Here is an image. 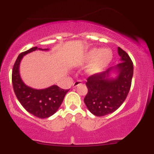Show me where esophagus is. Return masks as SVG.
Segmentation results:
<instances>
[{
  "instance_id": "34e87169",
  "label": "esophagus",
  "mask_w": 154,
  "mask_h": 154,
  "mask_svg": "<svg viewBox=\"0 0 154 154\" xmlns=\"http://www.w3.org/2000/svg\"><path fill=\"white\" fill-rule=\"evenodd\" d=\"M81 82H82V81H80V80L76 81V82H75L73 83V87L74 88H76V87H77V86H78L79 85L81 84Z\"/></svg>"
}]
</instances>
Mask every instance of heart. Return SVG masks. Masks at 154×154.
Wrapping results in <instances>:
<instances>
[{
  "mask_svg": "<svg viewBox=\"0 0 154 154\" xmlns=\"http://www.w3.org/2000/svg\"><path fill=\"white\" fill-rule=\"evenodd\" d=\"M113 59L112 51L110 49L103 48L98 49L92 48L83 55L82 61L88 63L86 72L90 75H94L101 72L109 66Z\"/></svg>",
  "mask_w": 154,
  "mask_h": 154,
  "instance_id": "1",
  "label": "heart"
}]
</instances>
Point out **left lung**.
Listing matches in <instances>:
<instances>
[{"instance_id":"1","label":"left lung","mask_w":154,"mask_h":154,"mask_svg":"<svg viewBox=\"0 0 154 154\" xmlns=\"http://www.w3.org/2000/svg\"><path fill=\"white\" fill-rule=\"evenodd\" d=\"M121 62L106 71L90 77L88 92L84 98L86 106L97 116L111 114L128 96L133 76V63L129 55L118 47Z\"/></svg>"}]
</instances>
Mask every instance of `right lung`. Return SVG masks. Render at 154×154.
Instances as JSON below:
<instances>
[{
    "label": "right lung",
    "mask_w": 154,
    "mask_h": 154,
    "mask_svg": "<svg viewBox=\"0 0 154 154\" xmlns=\"http://www.w3.org/2000/svg\"><path fill=\"white\" fill-rule=\"evenodd\" d=\"M37 50L48 51L49 49L34 47L19 54L12 71V84L16 96L22 106L31 114L45 119L58 111L69 90L61 89L56 85L44 89H35L24 82L19 72L20 63L25 55Z\"/></svg>",
    "instance_id": "add662e5"
}]
</instances>
